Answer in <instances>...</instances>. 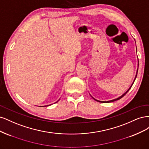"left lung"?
Masks as SVG:
<instances>
[{
	"instance_id": "8db88e82",
	"label": "left lung",
	"mask_w": 149,
	"mask_h": 149,
	"mask_svg": "<svg viewBox=\"0 0 149 149\" xmlns=\"http://www.w3.org/2000/svg\"><path fill=\"white\" fill-rule=\"evenodd\" d=\"M138 67H139V59H138ZM137 72H138V70H137V73H136V77H135V79H134V81H133V83H132V84H134V81H135V80H136V77H137ZM132 84L131 85V86H130V88H129V89L127 90V91H126L124 94H123V95H122L121 96H120V97H119L118 98H117V99H115V100H111V101H98V100H96V99H94V97H93L92 96V97L94 99V100H95V101H97V102H102V103H108V102H114V101H117V100H120V99H121L122 97H123L124 96H125V94L126 93H127L129 91V90H130V88H131V87H132Z\"/></svg>"
}]
</instances>
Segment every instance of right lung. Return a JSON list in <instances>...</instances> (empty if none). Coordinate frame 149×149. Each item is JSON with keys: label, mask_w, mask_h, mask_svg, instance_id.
Masks as SVG:
<instances>
[{"label": "right lung", "mask_w": 149, "mask_h": 149, "mask_svg": "<svg viewBox=\"0 0 149 149\" xmlns=\"http://www.w3.org/2000/svg\"><path fill=\"white\" fill-rule=\"evenodd\" d=\"M58 101H57V102H58ZM56 102H55V103H56ZM50 105H51V104H50ZM48 106H49V105H48Z\"/></svg>", "instance_id": "add662e5"}]
</instances>
